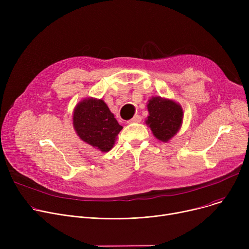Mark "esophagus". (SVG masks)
I'll list each match as a JSON object with an SVG mask.
<instances>
[{
  "mask_svg": "<svg viewBox=\"0 0 249 249\" xmlns=\"http://www.w3.org/2000/svg\"><path fill=\"white\" fill-rule=\"evenodd\" d=\"M140 121H141V117L139 115H135L131 120L127 121V123H129V124H131V123H139Z\"/></svg>",
  "mask_w": 249,
  "mask_h": 249,
  "instance_id": "34e87169",
  "label": "esophagus"
}]
</instances>
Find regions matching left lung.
Here are the masks:
<instances>
[{
  "instance_id": "1",
  "label": "left lung",
  "mask_w": 249,
  "mask_h": 249,
  "mask_svg": "<svg viewBox=\"0 0 249 249\" xmlns=\"http://www.w3.org/2000/svg\"><path fill=\"white\" fill-rule=\"evenodd\" d=\"M148 116L146 125L151 129L155 138L168 142L178 132L182 124L184 111L174 100L152 97L147 103Z\"/></svg>"
}]
</instances>
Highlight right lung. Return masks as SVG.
<instances>
[{"label": "right lung", "mask_w": 249, "mask_h": 249, "mask_svg": "<svg viewBox=\"0 0 249 249\" xmlns=\"http://www.w3.org/2000/svg\"><path fill=\"white\" fill-rule=\"evenodd\" d=\"M75 133L87 144L102 151H110L123 129L102 99L85 98L73 109Z\"/></svg>", "instance_id": "obj_1"}]
</instances>
